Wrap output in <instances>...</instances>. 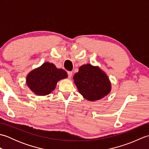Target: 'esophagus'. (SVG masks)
<instances>
[{"label": "esophagus", "mask_w": 149, "mask_h": 149, "mask_svg": "<svg viewBox=\"0 0 149 149\" xmlns=\"http://www.w3.org/2000/svg\"><path fill=\"white\" fill-rule=\"evenodd\" d=\"M67 73H68V77H69V78H71V77H72V75H73V73H72V72H71V71H68Z\"/></svg>", "instance_id": "1"}]
</instances>
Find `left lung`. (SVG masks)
Returning a JSON list of instances; mask_svg holds the SVG:
<instances>
[{"instance_id": "left-lung-1", "label": "left lung", "mask_w": 149, "mask_h": 149, "mask_svg": "<svg viewBox=\"0 0 149 149\" xmlns=\"http://www.w3.org/2000/svg\"><path fill=\"white\" fill-rule=\"evenodd\" d=\"M73 79L79 92L88 101L102 99L111 91L108 76L98 66L88 63L81 66Z\"/></svg>"}]
</instances>
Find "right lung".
Wrapping results in <instances>:
<instances>
[{"instance_id":"add662e5","label":"right lung","mask_w":149,"mask_h":149,"mask_svg":"<svg viewBox=\"0 0 149 149\" xmlns=\"http://www.w3.org/2000/svg\"><path fill=\"white\" fill-rule=\"evenodd\" d=\"M67 77L64 70L58 68L52 63L45 62L27 75L26 84L35 95L45 96L55 90L60 80Z\"/></svg>"}]
</instances>
